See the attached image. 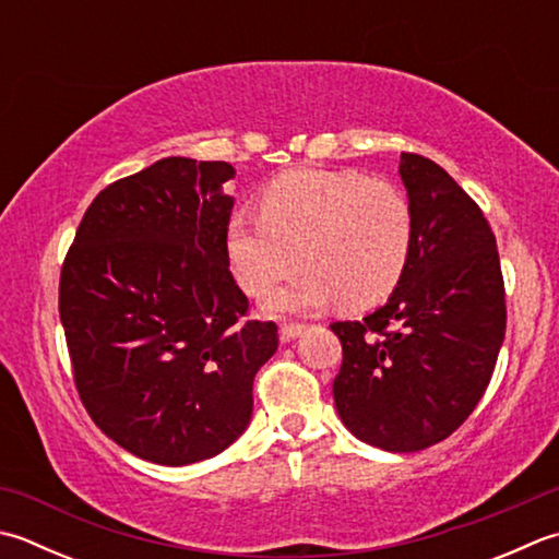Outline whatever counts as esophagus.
<instances>
[{
  "label": "esophagus",
  "instance_id": "esophagus-1",
  "mask_svg": "<svg viewBox=\"0 0 559 559\" xmlns=\"http://www.w3.org/2000/svg\"><path fill=\"white\" fill-rule=\"evenodd\" d=\"M305 332V324H300V322H286L281 326V342L286 344V342H293L295 336H300Z\"/></svg>",
  "mask_w": 559,
  "mask_h": 559
}]
</instances>
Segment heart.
<instances>
[{"label":"heart","instance_id":"heart-1","mask_svg":"<svg viewBox=\"0 0 559 559\" xmlns=\"http://www.w3.org/2000/svg\"><path fill=\"white\" fill-rule=\"evenodd\" d=\"M414 247V211L397 183L356 169H295L261 195V213L227 225V257L249 295H264L302 261L273 312H312L342 298L370 308L400 286ZM301 251L298 252L297 249Z\"/></svg>","mask_w":559,"mask_h":559}]
</instances>
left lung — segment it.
Returning <instances> with one entry per match:
<instances>
[{
    "label": "left lung",
    "instance_id": "8db88e82",
    "mask_svg": "<svg viewBox=\"0 0 559 559\" xmlns=\"http://www.w3.org/2000/svg\"><path fill=\"white\" fill-rule=\"evenodd\" d=\"M414 247L390 300L334 322V402L356 439L390 453L448 439L483 400L507 332L504 276L485 213L439 164L402 152Z\"/></svg>",
    "mask_w": 559,
    "mask_h": 559
}]
</instances>
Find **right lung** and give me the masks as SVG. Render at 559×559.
Returning <instances> with one entry per match:
<instances>
[{"instance_id":"1","label":"right lung","mask_w":559,"mask_h":559,"mask_svg":"<svg viewBox=\"0 0 559 559\" xmlns=\"http://www.w3.org/2000/svg\"><path fill=\"white\" fill-rule=\"evenodd\" d=\"M227 162L167 157L108 183L60 271V320L84 409L108 439L157 465L235 443L278 326L245 320L229 273Z\"/></svg>"}]
</instances>
